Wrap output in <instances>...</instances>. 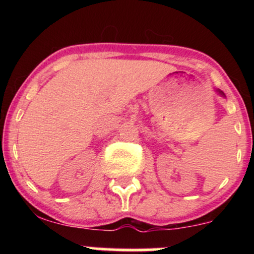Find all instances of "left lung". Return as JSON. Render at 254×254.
I'll return each instance as SVG.
<instances>
[{
    "label": "left lung",
    "mask_w": 254,
    "mask_h": 254,
    "mask_svg": "<svg viewBox=\"0 0 254 254\" xmlns=\"http://www.w3.org/2000/svg\"><path fill=\"white\" fill-rule=\"evenodd\" d=\"M217 92H218V94H221V95H223V97H224V94H223V92H221V90H218V89H217Z\"/></svg>",
    "instance_id": "8db88e82"
}]
</instances>
